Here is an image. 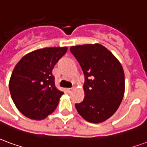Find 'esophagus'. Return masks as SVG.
I'll return each mask as SVG.
<instances>
[{
  "instance_id": "obj_1",
  "label": "esophagus",
  "mask_w": 147,
  "mask_h": 147,
  "mask_svg": "<svg viewBox=\"0 0 147 147\" xmlns=\"http://www.w3.org/2000/svg\"><path fill=\"white\" fill-rule=\"evenodd\" d=\"M73 90H74V88H67V91H68V92H72Z\"/></svg>"
}]
</instances>
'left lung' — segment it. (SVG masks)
<instances>
[{
  "label": "left lung",
  "instance_id": "1",
  "mask_svg": "<svg viewBox=\"0 0 147 147\" xmlns=\"http://www.w3.org/2000/svg\"><path fill=\"white\" fill-rule=\"evenodd\" d=\"M84 74V98L75 107L87 121L100 123L118 109L125 93V74L117 58L99 44L72 46Z\"/></svg>",
  "mask_w": 147,
  "mask_h": 147
}]
</instances>
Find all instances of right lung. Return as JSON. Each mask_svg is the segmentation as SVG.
<instances>
[{"instance_id": "right-lung-1", "label": "right lung", "mask_w": 147, "mask_h": 147, "mask_svg": "<svg viewBox=\"0 0 147 147\" xmlns=\"http://www.w3.org/2000/svg\"><path fill=\"white\" fill-rule=\"evenodd\" d=\"M66 47L45 48L30 52L15 66L9 81L11 96L26 117L42 120L57 107L63 92L56 88L52 69Z\"/></svg>"}]
</instances>
